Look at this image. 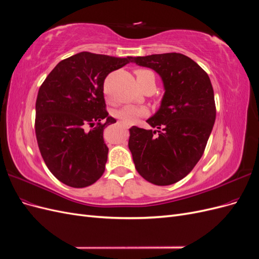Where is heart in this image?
Wrapping results in <instances>:
<instances>
[{
    "instance_id": "1",
    "label": "heart",
    "mask_w": 259,
    "mask_h": 259,
    "mask_svg": "<svg viewBox=\"0 0 259 259\" xmlns=\"http://www.w3.org/2000/svg\"><path fill=\"white\" fill-rule=\"evenodd\" d=\"M135 74L137 77V81L142 88H145L147 84L153 83L155 84V76L154 74L149 71L147 69H137L135 70ZM147 114V109L140 108L136 106H125L119 110L114 112V115L120 119L125 124H134L138 119L143 117Z\"/></svg>"
}]
</instances>
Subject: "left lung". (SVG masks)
Masks as SVG:
<instances>
[{"label": "left lung", "instance_id": "8db88e82", "mask_svg": "<svg viewBox=\"0 0 259 259\" xmlns=\"http://www.w3.org/2000/svg\"><path fill=\"white\" fill-rule=\"evenodd\" d=\"M158 72L165 94L147 123L155 131L130 128L128 148L139 175L156 186L186 177L204 153L216 119L214 91L207 73L179 53L132 57Z\"/></svg>", "mask_w": 259, "mask_h": 259}]
</instances>
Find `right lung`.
I'll return each mask as SVG.
<instances>
[{
  "label": "right lung",
  "instance_id": "add662e5",
  "mask_svg": "<svg viewBox=\"0 0 259 259\" xmlns=\"http://www.w3.org/2000/svg\"><path fill=\"white\" fill-rule=\"evenodd\" d=\"M131 59L82 52L61 60L40 86L36 142L46 166L59 182L84 188L103 176L109 151L103 132L116 122L106 109L104 83Z\"/></svg>",
  "mask_w": 259,
  "mask_h": 259
}]
</instances>
